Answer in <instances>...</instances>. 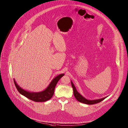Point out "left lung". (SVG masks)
<instances>
[{"mask_svg": "<svg viewBox=\"0 0 128 128\" xmlns=\"http://www.w3.org/2000/svg\"><path fill=\"white\" fill-rule=\"evenodd\" d=\"M71 84L72 87L73 88V90H74V94L75 98L79 102L84 103L86 104H88V105H92V104H94L98 103L99 102H100L101 101H103L104 99H105L107 97L101 98V99H95V100H88L86 98H85L84 97H83L80 93L78 92V91L76 90V88L74 85V83L72 82V81H71Z\"/></svg>", "mask_w": 128, "mask_h": 128, "instance_id": "obj_1", "label": "left lung"}]
</instances>
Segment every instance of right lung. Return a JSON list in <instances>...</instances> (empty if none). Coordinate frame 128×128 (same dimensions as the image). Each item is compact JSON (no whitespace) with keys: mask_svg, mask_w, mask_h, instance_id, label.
Segmentation results:
<instances>
[{"mask_svg":"<svg viewBox=\"0 0 128 128\" xmlns=\"http://www.w3.org/2000/svg\"><path fill=\"white\" fill-rule=\"evenodd\" d=\"M64 76L60 74L52 79L48 86L44 90L39 92H33L26 90L20 87L14 78V82L19 92L29 99L35 102H46L51 99L54 94V90L59 80Z\"/></svg>","mask_w":128,"mask_h":128,"instance_id":"add662e5","label":"right lung"}]
</instances>
